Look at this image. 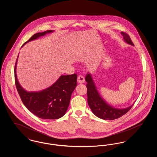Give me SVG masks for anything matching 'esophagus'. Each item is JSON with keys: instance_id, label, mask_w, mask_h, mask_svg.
<instances>
[{"instance_id": "esophagus-1", "label": "esophagus", "mask_w": 157, "mask_h": 157, "mask_svg": "<svg viewBox=\"0 0 157 157\" xmlns=\"http://www.w3.org/2000/svg\"><path fill=\"white\" fill-rule=\"evenodd\" d=\"M77 81L78 83H82L83 82H85V78L84 77L82 76V75H79L78 76V78H77Z\"/></svg>"}]
</instances>
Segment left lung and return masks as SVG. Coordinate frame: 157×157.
<instances>
[{
	"label": "left lung",
	"mask_w": 157,
	"mask_h": 157,
	"mask_svg": "<svg viewBox=\"0 0 157 157\" xmlns=\"http://www.w3.org/2000/svg\"><path fill=\"white\" fill-rule=\"evenodd\" d=\"M121 33L123 36L124 40L126 43L132 46L134 45L127 33L123 32H121ZM85 81L87 82L86 88L89 106L94 114L101 119L105 120L118 119L128 112L134 104V103L129 107L123 109L114 108L105 102L101 97L90 73H87L86 75Z\"/></svg>",
	"instance_id": "1"
}]
</instances>
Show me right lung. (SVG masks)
<instances>
[{"mask_svg":"<svg viewBox=\"0 0 157 157\" xmlns=\"http://www.w3.org/2000/svg\"><path fill=\"white\" fill-rule=\"evenodd\" d=\"M53 30H46L33 35L25 42L36 40ZM18 58V56H17ZM16 59L15 67L16 86L23 104L37 117L45 120H56L63 117L67 111L71 95L77 85V75H61L49 88L37 92L24 90L18 81L16 75Z\"/></svg>","mask_w":157,"mask_h":157,"instance_id":"1","label":"right lung"}]
</instances>
